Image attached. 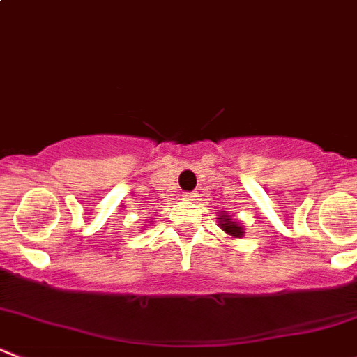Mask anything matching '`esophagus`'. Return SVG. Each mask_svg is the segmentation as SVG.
Instances as JSON below:
<instances>
[{
    "label": "esophagus",
    "instance_id": "34e87169",
    "mask_svg": "<svg viewBox=\"0 0 357 357\" xmlns=\"http://www.w3.org/2000/svg\"><path fill=\"white\" fill-rule=\"evenodd\" d=\"M185 200H199V193L197 192H190V193H185Z\"/></svg>",
    "mask_w": 357,
    "mask_h": 357
}]
</instances>
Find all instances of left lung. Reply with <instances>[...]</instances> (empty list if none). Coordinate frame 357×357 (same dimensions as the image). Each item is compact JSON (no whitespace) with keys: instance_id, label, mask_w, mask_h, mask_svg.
I'll list each match as a JSON object with an SVG mask.
<instances>
[{"instance_id":"1","label":"left lung","mask_w":357,"mask_h":357,"mask_svg":"<svg viewBox=\"0 0 357 357\" xmlns=\"http://www.w3.org/2000/svg\"><path fill=\"white\" fill-rule=\"evenodd\" d=\"M218 222H219V228H221L229 238L238 240V238H243V235H245V229H243L242 222H240L238 219L231 218L226 211L219 212Z\"/></svg>"}]
</instances>
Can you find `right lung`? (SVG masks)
Masks as SVG:
<instances>
[{"label":"right lung","instance_id":"add662e5","mask_svg":"<svg viewBox=\"0 0 357 357\" xmlns=\"http://www.w3.org/2000/svg\"><path fill=\"white\" fill-rule=\"evenodd\" d=\"M150 225H152V221H150ZM150 225H149V226H150Z\"/></svg>","mask_w":357,"mask_h":357}]
</instances>
